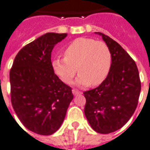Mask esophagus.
<instances>
[{
	"label": "esophagus",
	"instance_id": "obj_1",
	"mask_svg": "<svg viewBox=\"0 0 150 150\" xmlns=\"http://www.w3.org/2000/svg\"><path fill=\"white\" fill-rule=\"evenodd\" d=\"M72 93L75 96H77V95H79V94H81V92L77 90H72Z\"/></svg>",
	"mask_w": 150,
	"mask_h": 150
}]
</instances>
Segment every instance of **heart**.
I'll use <instances>...</instances> for the list:
<instances>
[{
  "label": "heart",
  "instance_id": "b5f03b06",
  "mask_svg": "<svg viewBox=\"0 0 150 150\" xmlns=\"http://www.w3.org/2000/svg\"><path fill=\"white\" fill-rule=\"evenodd\" d=\"M55 74L63 82L70 83L78 71V86H98L108 76L112 66V54L108 45L90 38H79L67 45L64 57L52 62Z\"/></svg>",
  "mask_w": 150,
  "mask_h": 150
}]
</instances>
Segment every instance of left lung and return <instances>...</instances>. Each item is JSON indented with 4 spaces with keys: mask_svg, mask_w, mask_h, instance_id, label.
Instances as JSON below:
<instances>
[{
    "mask_svg": "<svg viewBox=\"0 0 150 150\" xmlns=\"http://www.w3.org/2000/svg\"><path fill=\"white\" fill-rule=\"evenodd\" d=\"M112 54V66L105 80L93 90L84 92V112L91 127L109 134L125 125L136 109L141 82L135 62L119 43L100 32Z\"/></svg>",
    "mask_w": 150,
    "mask_h": 150,
    "instance_id": "obj_1",
    "label": "left lung"
}]
</instances>
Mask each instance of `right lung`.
I'll use <instances>...</instances> for the list:
<instances>
[{"instance_id": "right-lung-1", "label": "right lung", "mask_w": 150, "mask_h": 150, "mask_svg": "<svg viewBox=\"0 0 150 150\" xmlns=\"http://www.w3.org/2000/svg\"><path fill=\"white\" fill-rule=\"evenodd\" d=\"M67 34L46 33L20 50L10 70L11 101L21 123L50 135L60 128L73 99L71 88L52 69L51 52Z\"/></svg>"}]
</instances>
